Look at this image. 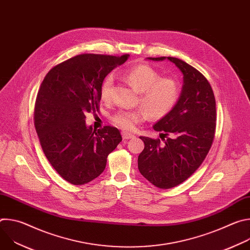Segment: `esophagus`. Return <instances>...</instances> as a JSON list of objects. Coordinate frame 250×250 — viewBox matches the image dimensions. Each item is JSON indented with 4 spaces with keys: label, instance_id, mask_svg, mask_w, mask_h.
Segmentation results:
<instances>
[{
    "label": "esophagus",
    "instance_id": "esophagus-1",
    "mask_svg": "<svg viewBox=\"0 0 250 250\" xmlns=\"http://www.w3.org/2000/svg\"><path fill=\"white\" fill-rule=\"evenodd\" d=\"M122 136L124 139H129V138H133L134 135L130 132H127V131H123L122 132Z\"/></svg>",
    "mask_w": 250,
    "mask_h": 250
}]
</instances>
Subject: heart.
I'll list each match as a JSON object with an SVG mask.
<instances>
[{"label":"heart","mask_w":250,"mask_h":250,"mask_svg":"<svg viewBox=\"0 0 250 250\" xmlns=\"http://www.w3.org/2000/svg\"><path fill=\"white\" fill-rule=\"evenodd\" d=\"M124 79L137 92L139 102L152 119H160L166 116L177 102L179 89L175 80L160 78L159 73L147 64L136 65L124 74ZM114 79L108 76L101 87V98L108 101L111 98ZM147 113L144 110L119 111L113 116V122L119 127L131 130L138 124L147 119Z\"/></svg>","instance_id":"b5f03b06"}]
</instances>
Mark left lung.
<instances>
[{"label":"left lung","mask_w":250,"mask_h":250,"mask_svg":"<svg viewBox=\"0 0 250 250\" xmlns=\"http://www.w3.org/2000/svg\"><path fill=\"white\" fill-rule=\"evenodd\" d=\"M147 59H167L183 74L177 103L153 125L154 130L163 132L160 135L164 144L160 139L140 136L145 149L137 159L138 170L146 179L157 188L170 189L187 180L206 158L215 136L216 100L205 76L183 60L175 57Z\"/></svg>","instance_id":"left-lung-1"}]
</instances>
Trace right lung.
<instances>
[{
	"label": "right lung",
	"mask_w": 250,
	"mask_h": 250,
	"mask_svg": "<svg viewBox=\"0 0 250 250\" xmlns=\"http://www.w3.org/2000/svg\"><path fill=\"white\" fill-rule=\"evenodd\" d=\"M128 57L80 54L53 67L41 85L35 129L46 158L71 184H87L100 176L106 157L122 141L117 127L96 131L85 120L87 113L99 110L105 76Z\"/></svg>",
	"instance_id": "1"
}]
</instances>
